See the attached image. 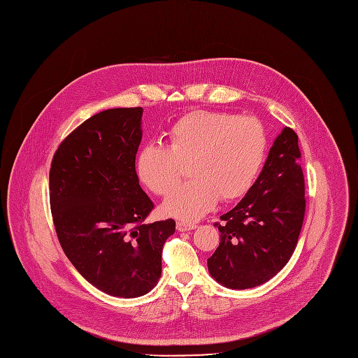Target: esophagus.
Instances as JSON below:
<instances>
[{
    "label": "esophagus",
    "mask_w": 358,
    "mask_h": 358,
    "mask_svg": "<svg viewBox=\"0 0 358 358\" xmlns=\"http://www.w3.org/2000/svg\"><path fill=\"white\" fill-rule=\"evenodd\" d=\"M198 228V225L195 222H186V221H178L176 222V229L179 232H185V231H192Z\"/></svg>",
    "instance_id": "34e87169"
}]
</instances>
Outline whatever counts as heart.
<instances>
[{
    "mask_svg": "<svg viewBox=\"0 0 358 358\" xmlns=\"http://www.w3.org/2000/svg\"><path fill=\"white\" fill-rule=\"evenodd\" d=\"M268 137L254 117L198 110L178 119L166 133V146L149 143L136 156L141 182L156 195L166 196L191 163L190 182L180 187L163 205L180 219H196L217 199L234 202L254 186L262 168Z\"/></svg>",
    "mask_w": 358,
    "mask_h": 358,
    "instance_id": "obj_1",
    "label": "heart"
}]
</instances>
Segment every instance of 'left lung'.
<instances>
[{
	"instance_id": "1",
	"label": "left lung",
	"mask_w": 358,
	"mask_h": 358,
	"mask_svg": "<svg viewBox=\"0 0 358 358\" xmlns=\"http://www.w3.org/2000/svg\"><path fill=\"white\" fill-rule=\"evenodd\" d=\"M306 215V182L298 136L275 139L251 190L216 222L221 242L208 259L212 277L232 289L258 287L292 257Z\"/></svg>"
}]
</instances>
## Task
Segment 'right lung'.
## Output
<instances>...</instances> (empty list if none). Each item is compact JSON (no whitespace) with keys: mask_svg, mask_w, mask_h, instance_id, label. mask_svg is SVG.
Masks as SVG:
<instances>
[{"mask_svg":"<svg viewBox=\"0 0 358 358\" xmlns=\"http://www.w3.org/2000/svg\"><path fill=\"white\" fill-rule=\"evenodd\" d=\"M142 107L108 108L76 127L50 168V208L64 254L97 289L148 294L162 272L173 219L146 224L155 208L139 185Z\"/></svg>","mask_w":358,"mask_h":358,"instance_id":"obj_1","label":"right lung"}]
</instances>
